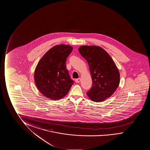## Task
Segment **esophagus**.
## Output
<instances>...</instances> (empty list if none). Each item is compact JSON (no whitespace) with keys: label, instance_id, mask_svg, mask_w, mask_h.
Returning a JSON list of instances; mask_svg holds the SVG:
<instances>
[{"label":"esophagus","instance_id":"34e87169","mask_svg":"<svg viewBox=\"0 0 150 150\" xmlns=\"http://www.w3.org/2000/svg\"><path fill=\"white\" fill-rule=\"evenodd\" d=\"M75 81H76V83H79V82L81 81V79H76V80Z\"/></svg>","mask_w":150,"mask_h":150}]
</instances>
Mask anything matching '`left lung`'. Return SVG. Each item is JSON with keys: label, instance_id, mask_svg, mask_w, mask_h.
I'll return each instance as SVG.
<instances>
[{"label": "left lung", "instance_id": "left-lung-1", "mask_svg": "<svg viewBox=\"0 0 150 150\" xmlns=\"http://www.w3.org/2000/svg\"><path fill=\"white\" fill-rule=\"evenodd\" d=\"M81 55L87 61L92 86L87 92L92 100L100 102L114 93L120 83V72L112 58L105 50L97 46H81Z\"/></svg>", "mask_w": 150, "mask_h": 150}]
</instances>
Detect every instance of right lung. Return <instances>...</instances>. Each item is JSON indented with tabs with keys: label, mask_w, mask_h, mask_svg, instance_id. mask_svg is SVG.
Segmentation results:
<instances>
[{
	"label": "right lung",
	"mask_w": 150,
	"mask_h": 150,
	"mask_svg": "<svg viewBox=\"0 0 150 150\" xmlns=\"http://www.w3.org/2000/svg\"><path fill=\"white\" fill-rule=\"evenodd\" d=\"M72 49L68 45H57L49 50L38 63L34 74L35 84L41 93L48 98H62L74 84L66 66Z\"/></svg>",
	"instance_id": "obj_1"
}]
</instances>
